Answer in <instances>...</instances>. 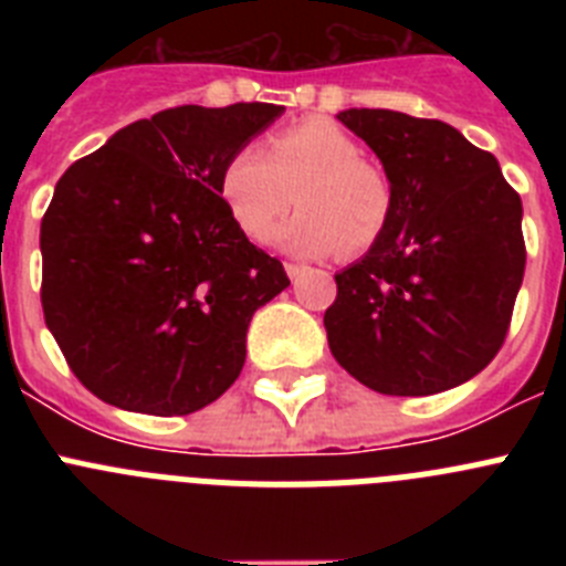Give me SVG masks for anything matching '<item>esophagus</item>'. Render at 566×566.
Segmentation results:
<instances>
[{
    "instance_id": "obj_1",
    "label": "esophagus",
    "mask_w": 566,
    "mask_h": 566,
    "mask_svg": "<svg viewBox=\"0 0 566 566\" xmlns=\"http://www.w3.org/2000/svg\"><path fill=\"white\" fill-rule=\"evenodd\" d=\"M306 269H308V266H303V263H286V274H289V277H292V280H297L300 274H306Z\"/></svg>"
}]
</instances>
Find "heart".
Masks as SVG:
<instances>
[{"label": "heart", "instance_id": "heart-1", "mask_svg": "<svg viewBox=\"0 0 566 566\" xmlns=\"http://www.w3.org/2000/svg\"><path fill=\"white\" fill-rule=\"evenodd\" d=\"M218 192L234 227L252 243H269L297 203L300 212L280 232V243L303 258L339 249L368 252L394 214L385 169L363 158L357 138L326 118L269 135L266 153L234 149L221 167Z\"/></svg>", "mask_w": 566, "mask_h": 566}]
</instances>
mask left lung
I'll use <instances>...</instances> for the list:
<instances>
[{"instance_id": "left-lung-1", "label": "left lung", "mask_w": 566, "mask_h": 566, "mask_svg": "<svg viewBox=\"0 0 566 566\" xmlns=\"http://www.w3.org/2000/svg\"><path fill=\"white\" fill-rule=\"evenodd\" d=\"M337 118L382 161L394 214L368 254L334 274L328 348L371 391L457 388L507 337L527 260L522 198L451 124L365 107Z\"/></svg>"}]
</instances>
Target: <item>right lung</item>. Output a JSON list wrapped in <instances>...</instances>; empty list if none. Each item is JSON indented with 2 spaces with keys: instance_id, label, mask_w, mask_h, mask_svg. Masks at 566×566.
Masks as SVG:
<instances>
[{
  "instance_id": "1",
  "label": "right lung",
  "mask_w": 566,
  "mask_h": 566,
  "mask_svg": "<svg viewBox=\"0 0 566 566\" xmlns=\"http://www.w3.org/2000/svg\"><path fill=\"white\" fill-rule=\"evenodd\" d=\"M277 104L169 107L59 178L42 218V308L70 371L107 405L184 417L247 359L252 314L289 286L218 192Z\"/></svg>"
}]
</instances>
